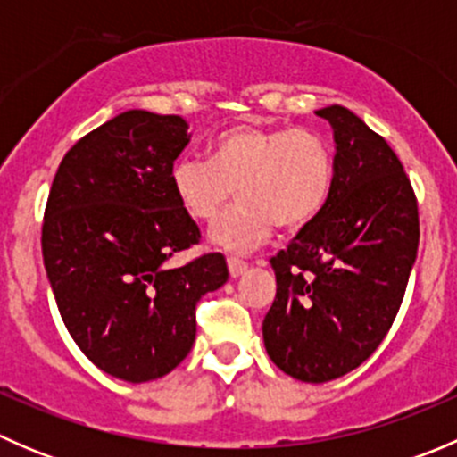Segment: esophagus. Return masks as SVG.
<instances>
[{
  "instance_id": "esophagus-1",
  "label": "esophagus",
  "mask_w": 457,
  "mask_h": 457,
  "mask_svg": "<svg viewBox=\"0 0 457 457\" xmlns=\"http://www.w3.org/2000/svg\"><path fill=\"white\" fill-rule=\"evenodd\" d=\"M228 270H229V276H232V278H238V276H243L247 271V262L241 261V258H237V256H229Z\"/></svg>"
}]
</instances>
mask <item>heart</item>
Listing matches in <instances>:
<instances>
[{
    "label": "heart",
    "instance_id": "obj_1",
    "mask_svg": "<svg viewBox=\"0 0 457 457\" xmlns=\"http://www.w3.org/2000/svg\"><path fill=\"white\" fill-rule=\"evenodd\" d=\"M334 154L329 143L305 128L237 123L207 145V163L179 159L170 183L190 219L210 223L232 201L210 237L232 252H250L274 232H301L312 225L334 192Z\"/></svg>",
    "mask_w": 457,
    "mask_h": 457
}]
</instances>
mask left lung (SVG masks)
<instances>
[{
	"label": "left lung",
	"instance_id": "1",
	"mask_svg": "<svg viewBox=\"0 0 457 457\" xmlns=\"http://www.w3.org/2000/svg\"><path fill=\"white\" fill-rule=\"evenodd\" d=\"M316 114L334 130V192L270 258L276 298L262 320L274 365L303 382L334 380L376 352L420 243L416 192L389 143L343 105Z\"/></svg>",
	"mask_w": 457,
	"mask_h": 457
}]
</instances>
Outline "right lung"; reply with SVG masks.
I'll list each match as a JSON object with an SVG mask.
<instances>
[{
	"mask_svg": "<svg viewBox=\"0 0 457 457\" xmlns=\"http://www.w3.org/2000/svg\"><path fill=\"white\" fill-rule=\"evenodd\" d=\"M187 143L179 114L128 110L66 152L46 203L41 250L63 325L87 361L128 382L190 353L196 305L229 276L219 252L165 267L201 243L170 183Z\"/></svg>",
	"mask_w": 457,
	"mask_h": 457,
	"instance_id": "right-lung-1",
	"label": "right lung"
}]
</instances>
